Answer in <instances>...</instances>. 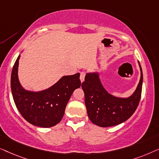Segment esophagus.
<instances>
[{
	"instance_id": "obj_1",
	"label": "esophagus",
	"mask_w": 159,
	"mask_h": 159,
	"mask_svg": "<svg viewBox=\"0 0 159 159\" xmlns=\"http://www.w3.org/2000/svg\"><path fill=\"white\" fill-rule=\"evenodd\" d=\"M85 76H86V72H84V71H82V72L80 73V81H81V82L84 81V79H85Z\"/></svg>"
}]
</instances>
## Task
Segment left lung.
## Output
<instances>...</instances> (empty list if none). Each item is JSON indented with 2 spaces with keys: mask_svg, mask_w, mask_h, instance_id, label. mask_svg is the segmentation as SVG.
<instances>
[{
  "mask_svg": "<svg viewBox=\"0 0 159 159\" xmlns=\"http://www.w3.org/2000/svg\"><path fill=\"white\" fill-rule=\"evenodd\" d=\"M140 65V63H139ZM135 93L127 99L109 94L102 86L97 73H88L81 87L85 95L87 114L93 124L106 127L115 126L128 120L139 104L142 92L143 72Z\"/></svg>",
  "mask_w": 159,
  "mask_h": 159,
  "instance_id": "left-lung-1",
  "label": "left lung"
}]
</instances>
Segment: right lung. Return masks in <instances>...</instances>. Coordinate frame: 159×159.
I'll use <instances>...</instances> for the list:
<instances>
[{
    "label": "right lung",
    "mask_w": 159,
    "mask_h": 159,
    "mask_svg": "<svg viewBox=\"0 0 159 159\" xmlns=\"http://www.w3.org/2000/svg\"><path fill=\"white\" fill-rule=\"evenodd\" d=\"M20 55L13 65L11 87L18 110L24 119L35 126L50 127L61 121L66 105L75 89L80 86V73L63 76L47 90L40 92L25 91L18 80Z\"/></svg>",
    "instance_id": "right-lung-1"
}]
</instances>
